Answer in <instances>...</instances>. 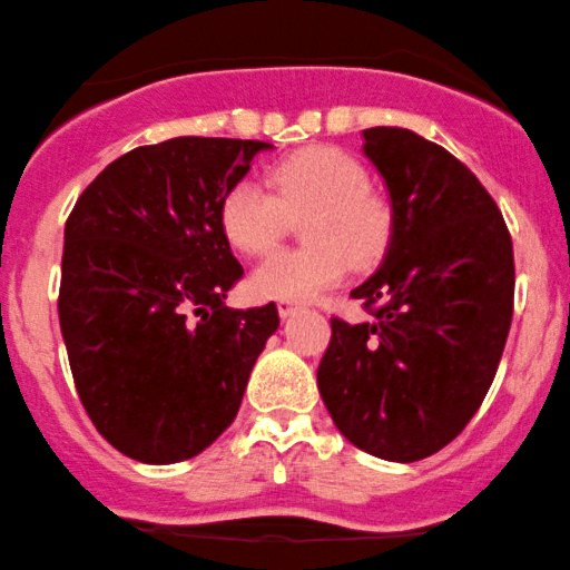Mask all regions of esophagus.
Here are the masks:
<instances>
[{
	"mask_svg": "<svg viewBox=\"0 0 570 570\" xmlns=\"http://www.w3.org/2000/svg\"><path fill=\"white\" fill-rule=\"evenodd\" d=\"M277 312H279V316H283V320H287V316H293L295 312H298V303L277 301Z\"/></svg>",
	"mask_w": 570,
	"mask_h": 570,
	"instance_id": "obj_1",
	"label": "esophagus"
}]
</instances>
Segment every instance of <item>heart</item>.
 <instances>
[{
	"instance_id": "heart-1",
	"label": "heart",
	"mask_w": 570,
	"mask_h": 570,
	"mask_svg": "<svg viewBox=\"0 0 570 570\" xmlns=\"http://www.w3.org/2000/svg\"><path fill=\"white\" fill-rule=\"evenodd\" d=\"M275 194L240 180L222 196L219 227L243 254H264L303 219L306 248L275 250L250 275L264 298L312 301L361 267L380 262L393 238L390 204L368 186L358 159L335 146H312L269 169Z\"/></svg>"
}]
</instances>
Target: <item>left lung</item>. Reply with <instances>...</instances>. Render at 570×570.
Masks as SVG:
<instances>
[{
  "instance_id": "1",
  "label": "left lung",
  "mask_w": 570,
  "mask_h": 570,
  "mask_svg": "<svg viewBox=\"0 0 570 570\" xmlns=\"http://www.w3.org/2000/svg\"><path fill=\"white\" fill-rule=\"evenodd\" d=\"M393 202L382 267L351 293L372 320L332 316L322 401L358 450L411 463L453 442L482 405L513 316V243L463 161L405 128L364 130Z\"/></svg>"
}]
</instances>
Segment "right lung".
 Listing matches in <instances>:
<instances>
[{
	"label": "right lung",
	"instance_id": "obj_1",
	"mask_svg": "<svg viewBox=\"0 0 570 570\" xmlns=\"http://www.w3.org/2000/svg\"><path fill=\"white\" fill-rule=\"evenodd\" d=\"M264 140L180 136L105 167L65 225L59 327L80 403L140 463L188 461L240 409L275 303L227 308L243 267L219 227L222 196Z\"/></svg>",
	"mask_w": 570,
	"mask_h": 570
}]
</instances>
